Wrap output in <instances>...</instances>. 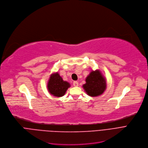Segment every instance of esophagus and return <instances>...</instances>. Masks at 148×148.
I'll list each match as a JSON object with an SVG mask.
<instances>
[{
  "mask_svg": "<svg viewBox=\"0 0 148 148\" xmlns=\"http://www.w3.org/2000/svg\"><path fill=\"white\" fill-rule=\"evenodd\" d=\"M73 86H74L75 87H77V86H78V82H77V81H73Z\"/></svg>",
  "mask_w": 148,
  "mask_h": 148,
  "instance_id": "obj_1",
  "label": "esophagus"
}]
</instances>
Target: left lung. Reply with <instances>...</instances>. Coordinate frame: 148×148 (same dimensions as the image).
<instances>
[{
	"label": "left lung",
	"instance_id": "left-lung-1",
	"mask_svg": "<svg viewBox=\"0 0 148 148\" xmlns=\"http://www.w3.org/2000/svg\"><path fill=\"white\" fill-rule=\"evenodd\" d=\"M83 88L88 95L95 97L102 95L106 89L107 83L99 70L91 72L87 77Z\"/></svg>",
	"mask_w": 148,
	"mask_h": 148
}]
</instances>
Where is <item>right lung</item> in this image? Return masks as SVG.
Masks as SVG:
<instances>
[{"label":"right lung","instance_id":"obj_1","mask_svg":"<svg viewBox=\"0 0 148 148\" xmlns=\"http://www.w3.org/2000/svg\"><path fill=\"white\" fill-rule=\"evenodd\" d=\"M70 87V84L63 81L57 72L51 75L47 83V89L49 93L56 97L64 96Z\"/></svg>","mask_w":148,"mask_h":148}]
</instances>
